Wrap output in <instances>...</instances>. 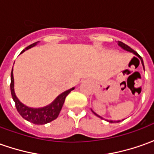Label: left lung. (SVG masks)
Wrapping results in <instances>:
<instances>
[{
    "label": "left lung",
    "mask_w": 154,
    "mask_h": 154,
    "mask_svg": "<svg viewBox=\"0 0 154 154\" xmlns=\"http://www.w3.org/2000/svg\"><path fill=\"white\" fill-rule=\"evenodd\" d=\"M118 46H119V47H122V49H124L125 51H130V52H133V54L136 55L137 57H138L140 58L141 62H142V64H143V69H144V65H143V58H142V57H141L140 56L138 55V53H137V51H134V50H133V49H132L131 47H128V45H126V44H124V43H123V42H118ZM92 112H93V113H94V114H95L96 116H97V117H99L100 118H102V119H103V118H102V117H100L99 115L97 114V113H96V112H94L93 111H92ZM107 122H112V123H113V122H120V120H118V121H112V120H107Z\"/></svg>",
    "instance_id": "1"
}]
</instances>
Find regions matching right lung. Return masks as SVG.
<instances>
[{"instance_id":"obj_1","label":"right lung","mask_w":154,"mask_h":154,"mask_svg":"<svg viewBox=\"0 0 154 154\" xmlns=\"http://www.w3.org/2000/svg\"><path fill=\"white\" fill-rule=\"evenodd\" d=\"M37 42H36L35 43L26 47L24 50L21 51V53L24 52L26 50H28L34 46H36ZM12 71H11V92L12 98L16 104L17 110L18 111V112L20 113L21 117L26 120H27L28 122H32L34 124H37V125H43V124L53 121L57 118L60 112L62 110V107L63 106V103L65 102L66 97L69 94L71 91L73 90L74 88L61 93L51 104L47 105L46 107H40V108L29 107L21 103L20 100L18 99L16 96V93L14 91V77Z\"/></svg>"}]
</instances>
